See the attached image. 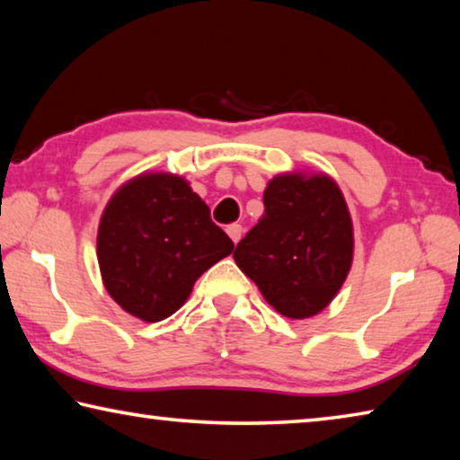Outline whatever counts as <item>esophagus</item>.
Instances as JSON below:
<instances>
[{"mask_svg": "<svg viewBox=\"0 0 460 460\" xmlns=\"http://www.w3.org/2000/svg\"><path fill=\"white\" fill-rule=\"evenodd\" d=\"M241 233H243V227H241V225H237V223H233V225H229V227H227V235L231 237L233 243H239Z\"/></svg>", "mask_w": 460, "mask_h": 460, "instance_id": "1", "label": "esophagus"}]
</instances>
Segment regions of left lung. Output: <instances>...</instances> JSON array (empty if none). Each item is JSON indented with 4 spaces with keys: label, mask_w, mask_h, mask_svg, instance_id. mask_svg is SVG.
I'll return each instance as SVG.
<instances>
[{
    "label": "left lung",
    "mask_w": 460,
    "mask_h": 460,
    "mask_svg": "<svg viewBox=\"0 0 460 460\" xmlns=\"http://www.w3.org/2000/svg\"><path fill=\"white\" fill-rule=\"evenodd\" d=\"M233 258L279 314L302 321L321 313L353 263V221L339 184L323 172L271 178L261 219Z\"/></svg>",
    "instance_id": "left-lung-1"
}]
</instances>
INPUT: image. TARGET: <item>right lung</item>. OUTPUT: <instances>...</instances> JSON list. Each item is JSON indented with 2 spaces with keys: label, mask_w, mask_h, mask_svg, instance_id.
I'll return each mask as SVG.
<instances>
[{
  "label": "right lung",
  "mask_w": 460,
  "mask_h": 460,
  "mask_svg": "<svg viewBox=\"0 0 460 460\" xmlns=\"http://www.w3.org/2000/svg\"><path fill=\"white\" fill-rule=\"evenodd\" d=\"M233 252L207 202L182 176L142 172L109 199L97 231V260L109 296L144 323L164 321L192 286Z\"/></svg>",
  "instance_id": "add662e5"
}]
</instances>
